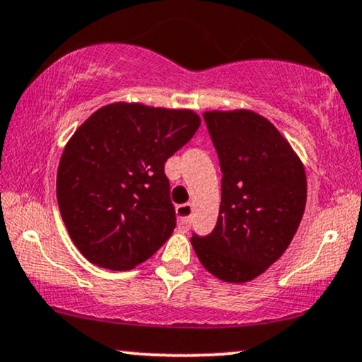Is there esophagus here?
<instances>
[{"label":"esophagus","instance_id":"1","mask_svg":"<svg viewBox=\"0 0 362 362\" xmlns=\"http://www.w3.org/2000/svg\"><path fill=\"white\" fill-rule=\"evenodd\" d=\"M177 217H178V227L182 230H189L190 228V215H192V204H184L177 205Z\"/></svg>","mask_w":362,"mask_h":362}]
</instances>
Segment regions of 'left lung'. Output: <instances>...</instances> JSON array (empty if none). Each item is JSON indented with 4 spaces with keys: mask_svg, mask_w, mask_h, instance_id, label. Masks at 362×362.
Returning <instances> with one entry per match:
<instances>
[{
    "mask_svg": "<svg viewBox=\"0 0 362 362\" xmlns=\"http://www.w3.org/2000/svg\"><path fill=\"white\" fill-rule=\"evenodd\" d=\"M222 170L217 226L192 235L207 271L223 282H249L289 247L304 215V165L281 132L250 110L205 112Z\"/></svg>",
    "mask_w": 362,
    "mask_h": 362,
    "instance_id": "8db88e82",
    "label": "left lung"
}]
</instances>
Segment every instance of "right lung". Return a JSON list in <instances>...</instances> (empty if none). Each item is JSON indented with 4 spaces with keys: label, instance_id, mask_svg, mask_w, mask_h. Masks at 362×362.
Listing matches in <instances>:
<instances>
[{
    "label": "right lung",
    "instance_id": "right-lung-1",
    "mask_svg": "<svg viewBox=\"0 0 362 362\" xmlns=\"http://www.w3.org/2000/svg\"><path fill=\"white\" fill-rule=\"evenodd\" d=\"M192 110L112 103L73 134L57 173V199L76 249L100 267L128 271L177 226L165 162L189 141Z\"/></svg>",
    "mask_w": 362,
    "mask_h": 362
}]
</instances>
